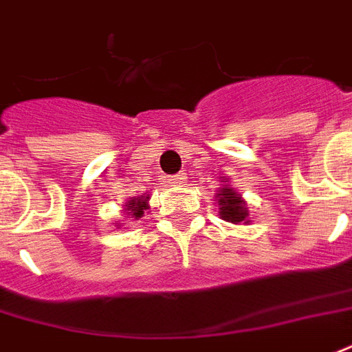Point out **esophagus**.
I'll return each mask as SVG.
<instances>
[{
  "label": "esophagus",
  "mask_w": 352,
  "mask_h": 352,
  "mask_svg": "<svg viewBox=\"0 0 352 352\" xmlns=\"http://www.w3.org/2000/svg\"><path fill=\"white\" fill-rule=\"evenodd\" d=\"M187 179V174L186 173H178L174 174V176H168V184L170 186H184Z\"/></svg>",
  "instance_id": "1"
}]
</instances>
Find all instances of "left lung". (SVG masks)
<instances>
[{
	"mask_svg": "<svg viewBox=\"0 0 352 352\" xmlns=\"http://www.w3.org/2000/svg\"><path fill=\"white\" fill-rule=\"evenodd\" d=\"M219 213L223 217L224 221L228 223L239 224V223H248L247 221V208H245V202L241 200V197L234 192V189H228V187H223L219 191Z\"/></svg>",
	"mask_w": 352,
	"mask_h": 352,
	"instance_id": "left-lung-1",
	"label": "left lung"
}]
</instances>
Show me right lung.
Returning a JSON list of instances; mask_svg holds the SVG:
<instances>
[{
	"mask_svg": "<svg viewBox=\"0 0 352 352\" xmlns=\"http://www.w3.org/2000/svg\"><path fill=\"white\" fill-rule=\"evenodd\" d=\"M148 197H137L133 198V200H129V202H126V210H128V213H131V215L137 217H142V213H144V210H146L148 206Z\"/></svg>",
	"mask_w": 352,
	"mask_h": 352,
	"instance_id": "right-lung-1",
	"label": "right lung"
}]
</instances>
